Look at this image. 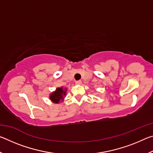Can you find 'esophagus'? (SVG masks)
Listing matches in <instances>:
<instances>
[{"label": "esophagus", "instance_id": "34e87169", "mask_svg": "<svg viewBox=\"0 0 153 153\" xmlns=\"http://www.w3.org/2000/svg\"><path fill=\"white\" fill-rule=\"evenodd\" d=\"M76 84H77V85L81 84H82V81H81V80H78V81H76Z\"/></svg>", "mask_w": 153, "mask_h": 153}]
</instances>
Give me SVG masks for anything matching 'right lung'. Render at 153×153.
I'll return each mask as SVG.
<instances>
[{"label":"right lung","instance_id":"obj_1","mask_svg":"<svg viewBox=\"0 0 153 153\" xmlns=\"http://www.w3.org/2000/svg\"><path fill=\"white\" fill-rule=\"evenodd\" d=\"M66 88L63 89V87L57 88L55 92H52L50 95V99L54 103H59L64 99V97L66 95Z\"/></svg>","mask_w":153,"mask_h":153}]
</instances>
